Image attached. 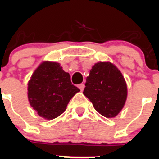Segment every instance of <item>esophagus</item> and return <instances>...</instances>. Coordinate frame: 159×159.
I'll return each instance as SVG.
<instances>
[{
  "label": "esophagus",
  "instance_id": "34e87169",
  "mask_svg": "<svg viewBox=\"0 0 159 159\" xmlns=\"http://www.w3.org/2000/svg\"><path fill=\"white\" fill-rule=\"evenodd\" d=\"M84 87H85L84 83H81V84H79V85H78V88H79L81 91H83V89H84Z\"/></svg>",
  "mask_w": 159,
  "mask_h": 159
}]
</instances>
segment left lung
<instances>
[{"label":"left lung","instance_id":"obj_1","mask_svg":"<svg viewBox=\"0 0 159 159\" xmlns=\"http://www.w3.org/2000/svg\"><path fill=\"white\" fill-rule=\"evenodd\" d=\"M127 84L119 70L110 62H98L87 77L83 94L106 117H114L127 99Z\"/></svg>","mask_w":159,"mask_h":159}]
</instances>
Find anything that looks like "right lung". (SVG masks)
I'll list each match as a JSON object with an SVG mask.
<instances>
[{"label": "right lung", "mask_w": 159, "mask_h": 159, "mask_svg": "<svg viewBox=\"0 0 159 159\" xmlns=\"http://www.w3.org/2000/svg\"><path fill=\"white\" fill-rule=\"evenodd\" d=\"M79 91L71 83L69 73L56 62H42L28 83L30 105L40 117L48 120L61 115Z\"/></svg>", "instance_id": "right-lung-1"}]
</instances>
